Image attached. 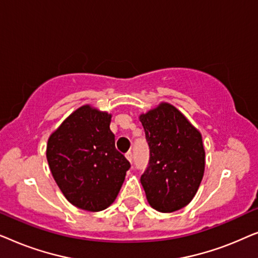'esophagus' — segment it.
I'll use <instances>...</instances> for the list:
<instances>
[{"instance_id": "1", "label": "esophagus", "mask_w": 258, "mask_h": 258, "mask_svg": "<svg viewBox=\"0 0 258 258\" xmlns=\"http://www.w3.org/2000/svg\"><path fill=\"white\" fill-rule=\"evenodd\" d=\"M125 157H126V160L130 162V163H133V153H132V151H128V153L125 154Z\"/></svg>"}]
</instances>
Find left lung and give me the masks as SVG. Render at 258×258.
I'll use <instances>...</instances> for the list:
<instances>
[{
    "label": "left lung",
    "mask_w": 258,
    "mask_h": 258,
    "mask_svg": "<svg viewBox=\"0 0 258 258\" xmlns=\"http://www.w3.org/2000/svg\"><path fill=\"white\" fill-rule=\"evenodd\" d=\"M150 158L141 183L151 208L172 213L191 202L206 168L202 135L177 108L162 102L140 115Z\"/></svg>",
    "instance_id": "8db88e82"
}]
</instances>
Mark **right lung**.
I'll return each instance as SVG.
<instances>
[{
	"label": "right lung",
	"instance_id": "obj_1",
	"mask_svg": "<svg viewBox=\"0 0 258 258\" xmlns=\"http://www.w3.org/2000/svg\"><path fill=\"white\" fill-rule=\"evenodd\" d=\"M110 122L111 114L84 104L48 139L52 177L66 199L80 209L101 211L111 206L130 168L116 150Z\"/></svg>",
	"mask_w": 258,
	"mask_h": 258
}]
</instances>
